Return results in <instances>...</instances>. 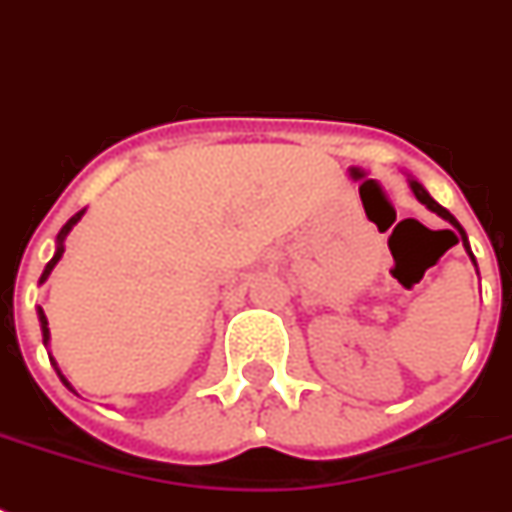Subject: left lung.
Wrapping results in <instances>:
<instances>
[{
	"label": "left lung",
	"mask_w": 512,
	"mask_h": 512,
	"mask_svg": "<svg viewBox=\"0 0 512 512\" xmlns=\"http://www.w3.org/2000/svg\"><path fill=\"white\" fill-rule=\"evenodd\" d=\"M412 191H414V196H417V199H420L422 204H425V207L433 209V212H436V215H441V217H444V220H449V223H452L454 228H457V231H460L462 244H465V249H468V252H470V247H468V236H465V231H462V225L457 223V220H454L452 212H449V209L441 207V204H438V201L433 199V196H430V193L425 191V188H422L420 183H417V180H412ZM470 257H473V255H470ZM473 263H476V260H473Z\"/></svg>",
	"instance_id": "1"
}]
</instances>
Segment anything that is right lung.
Listing matches in <instances>:
<instances>
[{"mask_svg":"<svg viewBox=\"0 0 512 512\" xmlns=\"http://www.w3.org/2000/svg\"><path fill=\"white\" fill-rule=\"evenodd\" d=\"M82 215H84V209H82V212H76V215L71 217V220H68V223L63 225V228H60V233H58V249H55V257H52L50 263L44 265V273H42V279H39V281H47V276H50L52 268L58 265V260H60V257H63V239H66L68 231H71V228H74V225L79 223V220H82ZM39 321H42V337H44V342H47V340H50V329H47V316H44L42 308H39ZM60 380H63V377H60ZM63 382H66V380H63ZM66 385H68V382H66Z\"/></svg>","mask_w":512,"mask_h":512,"instance_id":"1","label":"right lung"}]
</instances>
